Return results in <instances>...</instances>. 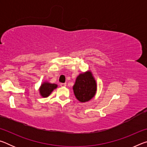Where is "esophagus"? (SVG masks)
Here are the masks:
<instances>
[{"instance_id": "obj_1", "label": "esophagus", "mask_w": 147, "mask_h": 147, "mask_svg": "<svg viewBox=\"0 0 147 147\" xmlns=\"http://www.w3.org/2000/svg\"><path fill=\"white\" fill-rule=\"evenodd\" d=\"M66 85H67L66 83H61V84H60L61 87H65Z\"/></svg>"}]
</instances>
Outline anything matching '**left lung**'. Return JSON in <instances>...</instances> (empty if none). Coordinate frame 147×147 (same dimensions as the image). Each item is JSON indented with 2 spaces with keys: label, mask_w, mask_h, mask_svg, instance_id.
Instances as JSON below:
<instances>
[{
  "label": "left lung",
  "mask_w": 147,
  "mask_h": 147,
  "mask_svg": "<svg viewBox=\"0 0 147 147\" xmlns=\"http://www.w3.org/2000/svg\"><path fill=\"white\" fill-rule=\"evenodd\" d=\"M74 95L81 102L90 100L95 95L96 83L91 72L80 74L73 86Z\"/></svg>",
  "instance_id": "8db88e82"
}]
</instances>
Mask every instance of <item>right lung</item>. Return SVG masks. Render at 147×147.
<instances>
[{"label": "right lung", "mask_w": 147, "mask_h": 147, "mask_svg": "<svg viewBox=\"0 0 147 147\" xmlns=\"http://www.w3.org/2000/svg\"><path fill=\"white\" fill-rule=\"evenodd\" d=\"M57 87H58V85L55 84H51L46 82L42 84L39 88V93L43 97H47Z\"/></svg>", "instance_id": "right-lung-1"}]
</instances>
